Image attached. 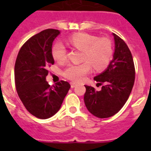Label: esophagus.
I'll return each instance as SVG.
<instances>
[{
	"label": "esophagus",
	"instance_id": "1",
	"mask_svg": "<svg viewBox=\"0 0 151 151\" xmlns=\"http://www.w3.org/2000/svg\"><path fill=\"white\" fill-rule=\"evenodd\" d=\"M76 83H74V82H71V88H75L76 87Z\"/></svg>",
	"mask_w": 151,
	"mask_h": 151
}]
</instances>
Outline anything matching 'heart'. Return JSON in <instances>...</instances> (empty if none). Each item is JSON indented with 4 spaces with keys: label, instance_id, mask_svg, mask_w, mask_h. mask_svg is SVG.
Returning a JSON list of instances; mask_svg holds the SVG:
<instances>
[{
    "label": "heart",
    "instance_id": "b5f03b06",
    "mask_svg": "<svg viewBox=\"0 0 151 151\" xmlns=\"http://www.w3.org/2000/svg\"><path fill=\"white\" fill-rule=\"evenodd\" d=\"M70 45L83 51L81 64H71L64 69L63 75L67 79L80 82L91 70V66L96 70L104 69L110 64L113 57V46L107 38H100L87 33L78 32L73 35L68 40ZM54 60L62 63L67 59L65 47L61 43L54 45L52 49Z\"/></svg>",
    "mask_w": 151,
    "mask_h": 151
}]
</instances>
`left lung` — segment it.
<instances>
[{"mask_svg":"<svg viewBox=\"0 0 151 151\" xmlns=\"http://www.w3.org/2000/svg\"><path fill=\"white\" fill-rule=\"evenodd\" d=\"M115 41L113 59L104 73L94 77L101 90L87 86L84 101L88 110L98 118H108L118 113L127 101L135 78L132 55L125 41L113 33Z\"/></svg>","mask_w":151,"mask_h":151,"instance_id":"1","label":"left lung"}]
</instances>
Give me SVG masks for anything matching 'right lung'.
<instances>
[{
    "instance_id": "add662e5",
    "label": "right lung",
    "mask_w": 151,
    "mask_h": 151,
    "mask_svg": "<svg viewBox=\"0 0 151 151\" xmlns=\"http://www.w3.org/2000/svg\"><path fill=\"white\" fill-rule=\"evenodd\" d=\"M60 31H41L21 47L14 76L17 94L26 110L37 118L48 119L60 110L70 85L60 81L50 86L46 81L48 68L54 63L52 45Z\"/></svg>"
}]
</instances>
